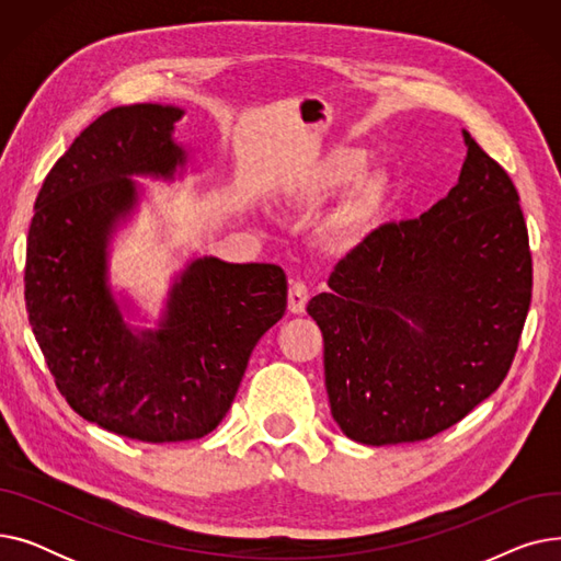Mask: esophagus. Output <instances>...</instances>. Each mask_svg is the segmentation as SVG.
<instances>
[{"instance_id": "obj_1", "label": "esophagus", "mask_w": 561, "mask_h": 561, "mask_svg": "<svg viewBox=\"0 0 561 561\" xmlns=\"http://www.w3.org/2000/svg\"><path fill=\"white\" fill-rule=\"evenodd\" d=\"M309 302V288L305 282H293L288 288V311L290 313H305Z\"/></svg>"}]
</instances>
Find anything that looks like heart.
Wrapping results in <instances>:
<instances>
[{"instance_id": "1", "label": "heart", "mask_w": 561, "mask_h": 561, "mask_svg": "<svg viewBox=\"0 0 561 561\" xmlns=\"http://www.w3.org/2000/svg\"><path fill=\"white\" fill-rule=\"evenodd\" d=\"M368 152L359 147H336L328 157L313 163L302 180L293 188V199L298 204H316L332 191L355 182L368 165ZM389 180L381 172L360 176L345 202L330 216L325 225V241L332 248H352L379 225L389 202Z\"/></svg>"}]
</instances>
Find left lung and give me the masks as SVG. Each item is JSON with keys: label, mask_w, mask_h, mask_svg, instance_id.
Returning <instances> with one entry per match:
<instances>
[{"label": "left lung", "mask_w": 561, "mask_h": 561, "mask_svg": "<svg viewBox=\"0 0 561 561\" xmlns=\"http://www.w3.org/2000/svg\"><path fill=\"white\" fill-rule=\"evenodd\" d=\"M459 182L421 218L370 231L307 305L325 341L332 416L352 440H423L510 373L533 254L505 168L463 131Z\"/></svg>", "instance_id": "8db88e82"}]
</instances>
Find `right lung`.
<instances>
[{
  "label": "right lung",
  "mask_w": 561,
  "mask_h": 561,
  "mask_svg": "<svg viewBox=\"0 0 561 561\" xmlns=\"http://www.w3.org/2000/svg\"><path fill=\"white\" fill-rule=\"evenodd\" d=\"M176 106H115L54 163L26 236L28 325L56 389L85 421L142 444L202 438L239 391L259 339L286 311L273 263L202 256L170 288L157 332H131L106 284V245L138 199L131 174L172 180L186 152Z\"/></svg>",
  "instance_id": "add662e5"
}]
</instances>
